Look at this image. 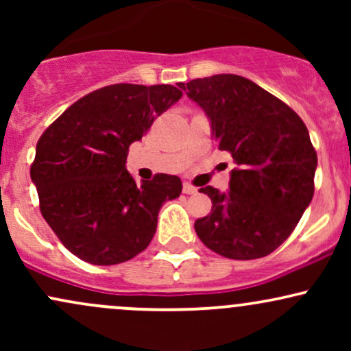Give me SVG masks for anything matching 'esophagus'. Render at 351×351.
I'll return each instance as SVG.
<instances>
[{
	"instance_id": "1",
	"label": "esophagus",
	"mask_w": 351,
	"mask_h": 351,
	"mask_svg": "<svg viewBox=\"0 0 351 351\" xmlns=\"http://www.w3.org/2000/svg\"><path fill=\"white\" fill-rule=\"evenodd\" d=\"M183 193L184 195H196V193H198V188H195L189 183H183Z\"/></svg>"
}]
</instances>
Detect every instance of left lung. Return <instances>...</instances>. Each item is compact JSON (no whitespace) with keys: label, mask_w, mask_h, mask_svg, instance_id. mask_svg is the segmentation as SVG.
I'll return each instance as SVG.
<instances>
[{"label":"left lung","mask_w":351,"mask_h":351,"mask_svg":"<svg viewBox=\"0 0 351 351\" xmlns=\"http://www.w3.org/2000/svg\"><path fill=\"white\" fill-rule=\"evenodd\" d=\"M211 123L219 150L231 153L229 189L199 191L213 201L195 223L206 247L229 259H259L291 236L313 196L317 153L302 119L252 80L234 74L180 84Z\"/></svg>","instance_id":"8db88e82"}]
</instances>
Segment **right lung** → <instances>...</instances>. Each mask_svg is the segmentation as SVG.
Here are the masks:
<instances>
[{"label":"right lung","instance_id":"1","mask_svg":"<svg viewBox=\"0 0 351 351\" xmlns=\"http://www.w3.org/2000/svg\"><path fill=\"white\" fill-rule=\"evenodd\" d=\"M183 95L173 86L115 84L77 100L44 132L31 167L41 213L59 241L95 265L130 261L147 249L165 201L181 180L158 173L136 184L128 147Z\"/></svg>","mask_w":351,"mask_h":351}]
</instances>
